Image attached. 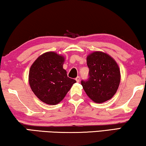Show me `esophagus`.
<instances>
[{
    "mask_svg": "<svg viewBox=\"0 0 146 146\" xmlns=\"http://www.w3.org/2000/svg\"><path fill=\"white\" fill-rule=\"evenodd\" d=\"M76 80L77 82H80V78L79 76H77L76 78Z\"/></svg>",
    "mask_w": 146,
    "mask_h": 146,
    "instance_id": "esophagus-1",
    "label": "esophagus"
}]
</instances>
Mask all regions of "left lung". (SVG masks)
I'll use <instances>...</instances> for the list:
<instances>
[{"mask_svg":"<svg viewBox=\"0 0 146 146\" xmlns=\"http://www.w3.org/2000/svg\"><path fill=\"white\" fill-rule=\"evenodd\" d=\"M87 65L89 78L81 81L85 92L96 103L111 99L120 82V71L117 63L108 54L97 51L88 56Z\"/></svg>","mask_w":146,"mask_h":146,"instance_id":"left-lung-1","label":"left lung"}]
</instances>
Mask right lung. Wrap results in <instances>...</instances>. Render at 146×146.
Wrapping results in <instances>:
<instances>
[{"label": "right lung", "instance_id": "right-lung-1", "mask_svg": "<svg viewBox=\"0 0 146 146\" xmlns=\"http://www.w3.org/2000/svg\"><path fill=\"white\" fill-rule=\"evenodd\" d=\"M64 58L53 52L38 58L29 71V84L32 90L42 102L56 105L63 100L75 80L68 77L63 68Z\"/></svg>", "mask_w": 146, "mask_h": 146}]
</instances>
